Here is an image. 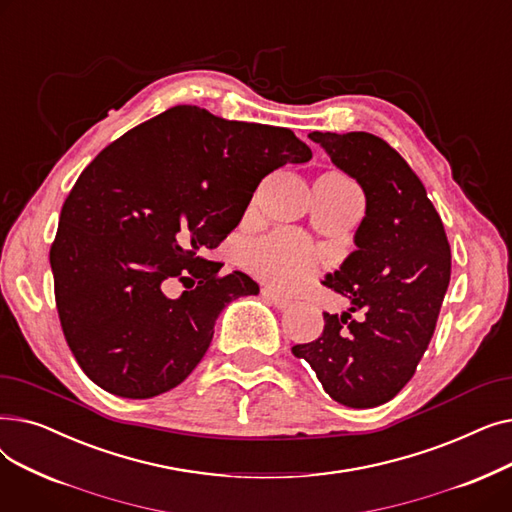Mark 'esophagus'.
<instances>
[{
  "instance_id": "1",
  "label": "esophagus",
  "mask_w": 512,
  "mask_h": 512,
  "mask_svg": "<svg viewBox=\"0 0 512 512\" xmlns=\"http://www.w3.org/2000/svg\"><path fill=\"white\" fill-rule=\"evenodd\" d=\"M261 294H263V299H267L270 301L274 307H278V309H286V307H290V299H286V297H282L280 292H276L274 288H261Z\"/></svg>"
}]
</instances>
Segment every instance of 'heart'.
<instances>
[{
	"instance_id": "b5f03b06",
	"label": "heart",
	"mask_w": 512,
	"mask_h": 512,
	"mask_svg": "<svg viewBox=\"0 0 512 512\" xmlns=\"http://www.w3.org/2000/svg\"><path fill=\"white\" fill-rule=\"evenodd\" d=\"M338 184H351L340 174H326ZM249 270L261 280L280 288L301 284L315 272V255L305 242L292 234L263 238L247 253Z\"/></svg>"
}]
</instances>
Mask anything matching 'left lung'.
<instances>
[{
  "label": "left lung",
  "mask_w": 512,
  "mask_h": 512,
  "mask_svg": "<svg viewBox=\"0 0 512 512\" xmlns=\"http://www.w3.org/2000/svg\"><path fill=\"white\" fill-rule=\"evenodd\" d=\"M332 164L357 180L365 218L357 249L324 284L351 301L324 313V332L292 346L344 407L371 409L394 398L434 336L450 282V245L425 186L384 139L369 132H309ZM363 310L357 322L350 317Z\"/></svg>",
  "instance_id": "obj_1"
}]
</instances>
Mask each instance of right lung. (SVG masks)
Masks as SVG:
<instances>
[{
    "label": "right lung",
    "instance_id": "add662e5",
    "mask_svg": "<svg viewBox=\"0 0 512 512\" xmlns=\"http://www.w3.org/2000/svg\"><path fill=\"white\" fill-rule=\"evenodd\" d=\"M311 155L288 128L176 105L91 161L49 263L66 342L99 388L153 398L188 378L226 305L259 294L247 274L218 276L203 253L238 226L261 178ZM170 277L196 288L168 300Z\"/></svg>",
    "mask_w": 512,
    "mask_h": 512
}]
</instances>
